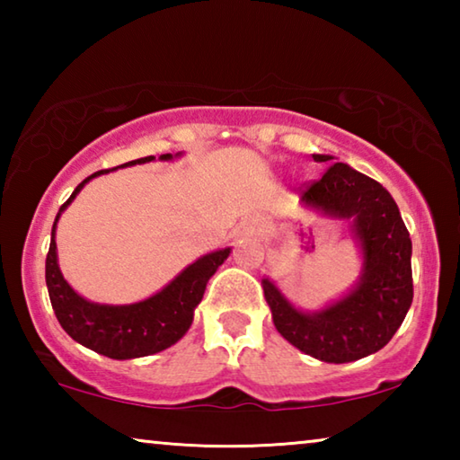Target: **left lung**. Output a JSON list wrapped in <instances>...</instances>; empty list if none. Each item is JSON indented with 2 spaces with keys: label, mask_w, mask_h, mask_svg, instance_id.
I'll return each mask as SVG.
<instances>
[{
  "label": "left lung",
  "mask_w": 460,
  "mask_h": 460,
  "mask_svg": "<svg viewBox=\"0 0 460 460\" xmlns=\"http://www.w3.org/2000/svg\"><path fill=\"white\" fill-rule=\"evenodd\" d=\"M314 162L331 155L313 154ZM302 202L334 219H349L363 253L357 286L318 313H302L261 279L278 332L296 349L326 363L363 359L384 349L406 318L411 286V239L400 208L377 181L349 164L329 166L321 181L302 190Z\"/></svg>",
  "instance_id": "left-lung-1"
}]
</instances>
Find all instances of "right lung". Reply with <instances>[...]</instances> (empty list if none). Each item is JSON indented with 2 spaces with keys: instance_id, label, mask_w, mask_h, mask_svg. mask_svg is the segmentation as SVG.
Listing matches in <instances>:
<instances>
[{
  "instance_id": "right-lung-1",
  "label": "right lung",
  "mask_w": 460,
  "mask_h": 460,
  "mask_svg": "<svg viewBox=\"0 0 460 460\" xmlns=\"http://www.w3.org/2000/svg\"><path fill=\"white\" fill-rule=\"evenodd\" d=\"M152 160H155L154 155H147V158L131 160L123 166L146 164ZM160 160H172V154H162ZM107 172L109 170H99V172L84 178L71 194V199L60 207L52 225L50 249L46 255V286H49L54 314H57L60 326L76 342H81L91 351L109 357V359H136V357L164 351L184 337L192 324L194 308L199 306L202 294H205L207 282L219 270L221 263L229 258L231 247L202 255L189 268H184L166 288H162L160 292L142 302L113 306L84 300L60 274L54 233H57L60 213L71 205L83 186L91 178Z\"/></svg>"
}]
</instances>
